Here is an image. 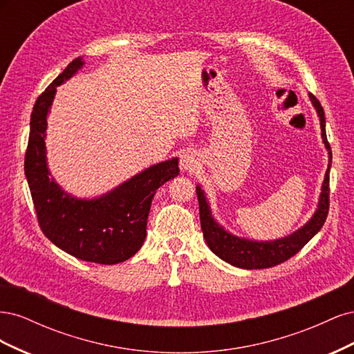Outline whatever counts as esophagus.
<instances>
[{
  "mask_svg": "<svg viewBox=\"0 0 354 354\" xmlns=\"http://www.w3.org/2000/svg\"><path fill=\"white\" fill-rule=\"evenodd\" d=\"M180 167H181V169H185V171H195V168L198 167L196 155L192 153V152H186V153L181 155Z\"/></svg>",
  "mask_w": 354,
  "mask_h": 354,
  "instance_id": "1",
  "label": "esophagus"
}]
</instances>
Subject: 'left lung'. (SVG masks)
Segmentation results:
<instances>
[{
    "label": "left lung",
    "mask_w": 354,
    "mask_h": 354,
    "mask_svg": "<svg viewBox=\"0 0 354 354\" xmlns=\"http://www.w3.org/2000/svg\"><path fill=\"white\" fill-rule=\"evenodd\" d=\"M308 95L320 118L322 138H324L325 147L329 151V164H328L324 185H322V194H320L317 209L313 214V217L310 218L308 223H306L301 229H298L292 234H289V236L276 239V241H269V242L250 241L245 238L234 236V234L224 230L220 224L212 218L207 198L203 195V190L199 186H196L201 227H202L203 238H205L207 245L209 246V250L214 254L234 267L252 270V269H267V267L281 264L291 259V257H294L299 250H301L303 246L312 239L320 229H322L324 223L326 221L328 211H329V168L332 162V153H330V146L326 138L325 112H324L322 104L319 103V100L312 93Z\"/></svg>",
    "instance_id": "1"
}]
</instances>
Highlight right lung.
<instances>
[{"label": "right lung", "mask_w": 354, "mask_h": 354, "mask_svg": "<svg viewBox=\"0 0 354 354\" xmlns=\"http://www.w3.org/2000/svg\"><path fill=\"white\" fill-rule=\"evenodd\" d=\"M82 65L81 57L71 62L37 99L30 113L25 176L39 227L53 243L84 261L118 264L142 248L156 189L178 176V159L149 167L100 198L77 199L62 190L47 168V115L56 87Z\"/></svg>", "instance_id": "obj_1"}]
</instances>
